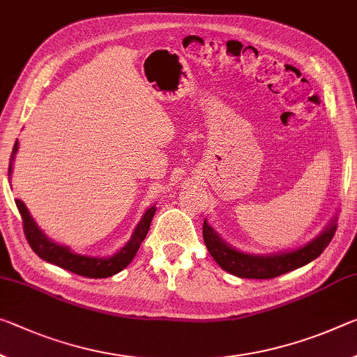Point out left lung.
Masks as SVG:
<instances>
[{
	"label": "left lung",
	"mask_w": 357,
	"mask_h": 357,
	"mask_svg": "<svg viewBox=\"0 0 357 357\" xmlns=\"http://www.w3.org/2000/svg\"><path fill=\"white\" fill-rule=\"evenodd\" d=\"M337 214L333 216L319 235L313 240L298 246L296 250L270 252V254H254L245 252L230 246L227 241L220 238L219 234L211 225L203 222V240L208 248L209 254L216 260L218 265L230 275L238 276V278L250 280H270L276 276L289 273L303 265L310 264L311 260L321 256V252L329 246L337 230Z\"/></svg>",
	"instance_id": "1"
}]
</instances>
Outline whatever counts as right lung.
I'll return each instance as SVG.
<instances>
[{
	"instance_id": "right-lung-1",
	"label": "right lung",
	"mask_w": 357,
	"mask_h": 357,
	"mask_svg": "<svg viewBox=\"0 0 357 357\" xmlns=\"http://www.w3.org/2000/svg\"><path fill=\"white\" fill-rule=\"evenodd\" d=\"M17 151H19V139L15 141L13 154H10L9 162V183L10 176H13V168H14V158ZM15 205L19 208V213L24 220V230L28 243H30L31 250L35 251L39 257L46 260L49 264H54L56 267L65 268L73 273L86 276V278H107L122 271L127 265L132 262L133 257L137 256L141 243L148 235V230L151 227L152 218L155 214V205L149 206L146 209L143 218L135 227L130 240L123 245L121 250L107 257H98V256H86V254H77L70 250V246L59 245L49 238L44 231L38 227L36 220L28 211L26 205L22 200L17 199Z\"/></svg>"
}]
</instances>
